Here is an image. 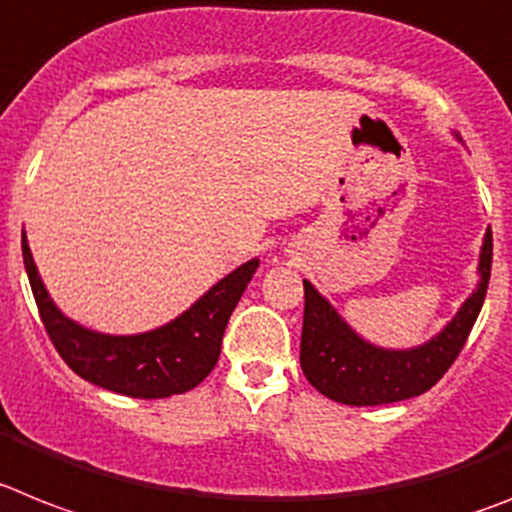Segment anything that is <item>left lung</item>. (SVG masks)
Wrapping results in <instances>:
<instances>
[{"label":"left lung","mask_w":512,"mask_h":512,"mask_svg":"<svg viewBox=\"0 0 512 512\" xmlns=\"http://www.w3.org/2000/svg\"><path fill=\"white\" fill-rule=\"evenodd\" d=\"M492 272V230L487 227L479 253V285L461 305L453 321L412 349H383L349 329L331 303L303 279L305 313L300 336V368L310 386L323 396L349 406L393 404L430 391L448 373L464 349Z\"/></svg>","instance_id":"8db88e82"}]
</instances>
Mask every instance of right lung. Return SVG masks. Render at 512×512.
<instances>
[{
    "label": "right lung",
    "instance_id": "right-lung-1",
    "mask_svg": "<svg viewBox=\"0 0 512 512\" xmlns=\"http://www.w3.org/2000/svg\"><path fill=\"white\" fill-rule=\"evenodd\" d=\"M23 261L38 313L61 360L74 373L134 399H165L186 393L212 373L220 360L222 334L259 259L246 261L220 279L176 321L134 336H111L74 323L48 298L23 233Z\"/></svg>",
    "mask_w": 512,
    "mask_h": 512
}]
</instances>
